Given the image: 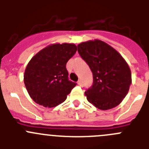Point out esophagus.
<instances>
[{"label":"esophagus","instance_id":"esophagus-1","mask_svg":"<svg viewBox=\"0 0 149 149\" xmlns=\"http://www.w3.org/2000/svg\"><path fill=\"white\" fill-rule=\"evenodd\" d=\"M77 84H78L79 86H82V85H83L82 81H81V80H79V81H77Z\"/></svg>","mask_w":149,"mask_h":149}]
</instances>
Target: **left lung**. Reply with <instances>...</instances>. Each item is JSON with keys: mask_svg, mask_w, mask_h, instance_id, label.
Returning a JSON list of instances; mask_svg holds the SVG:
<instances>
[{"mask_svg": "<svg viewBox=\"0 0 149 149\" xmlns=\"http://www.w3.org/2000/svg\"><path fill=\"white\" fill-rule=\"evenodd\" d=\"M77 51L93 72V86L85 92L88 101L102 110L122 102L131 84V72L120 54L103 41L95 39L77 45Z\"/></svg>", "mask_w": 149, "mask_h": 149, "instance_id": "8db88e82", "label": "left lung"}]
</instances>
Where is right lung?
Returning a JSON list of instances; mask_svg holds the SVG:
<instances>
[{
	"label": "right lung",
	"instance_id": "right-lung-1",
	"mask_svg": "<svg viewBox=\"0 0 149 149\" xmlns=\"http://www.w3.org/2000/svg\"><path fill=\"white\" fill-rule=\"evenodd\" d=\"M77 51L74 44L47 46L33 57L26 67L24 82L36 103L54 107L63 103L76 83L68 80L66 63Z\"/></svg>",
	"mask_w": 149,
	"mask_h": 149
}]
</instances>
